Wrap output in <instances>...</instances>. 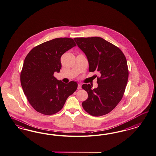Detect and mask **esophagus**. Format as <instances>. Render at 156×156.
I'll return each instance as SVG.
<instances>
[{
    "mask_svg": "<svg viewBox=\"0 0 156 156\" xmlns=\"http://www.w3.org/2000/svg\"><path fill=\"white\" fill-rule=\"evenodd\" d=\"M82 89V87H81V84H78V89L80 90V89Z\"/></svg>",
    "mask_w": 156,
    "mask_h": 156,
    "instance_id": "34e87169",
    "label": "esophagus"
}]
</instances>
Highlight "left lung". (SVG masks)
<instances>
[{
	"instance_id": "left-lung-1",
	"label": "left lung",
	"mask_w": 156,
	"mask_h": 156,
	"mask_svg": "<svg viewBox=\"0 0 156 156\" xmlns=\"http://www.w3.org/2000/svg\"><path fill=\"white\" fill-rule=\"evenodd\" d=\"M74 39L87 56L89 71L99 73L97 88L91 89V85L86 83L82 86L88 94L82 107L91 116L106 115L116 107L123 96L129 78L126 56L120 49L102 38Z\"/></svg>"
}]
</instances>
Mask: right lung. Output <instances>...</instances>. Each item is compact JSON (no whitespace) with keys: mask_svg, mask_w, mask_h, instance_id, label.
I'll return each mask as SVG.
<instances>
[{"mask_svg":"<svg viewBox=\"0 0 156 156\" xmlns=\"http://www.w3.org/2000/svg\"><path fill=\"white\" fill-rule=\"evenodd\" d=\"M75 46L73 38H56L34 47L26 56L21 83L28 101L38 112L45 115L58 112L76 90V82L65 83L54 76L61 69L62 55Z\"/></svg>","mask_w":156,"mask_h":156,"instance_id":"right-lung-1","label":"right lung"}]
</instances>
